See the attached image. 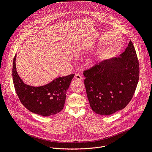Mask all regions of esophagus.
<instances>
[{
    "mask_svg": "<svg viewBox=\"0 0 152 152\" xmlns=\"http://www.w3.org/2000/svg\"><path fill=\"white\" fill-rule=\"evenodd\" d=\"M75 79L77 80H82L83 77L79 74H76L75 76Z\"/></svg>",
    "mask_w": 152,
    "mask_h": 152,
    "instance_id": "obj_1",
    "label": "esophagus"
}]
</instances>
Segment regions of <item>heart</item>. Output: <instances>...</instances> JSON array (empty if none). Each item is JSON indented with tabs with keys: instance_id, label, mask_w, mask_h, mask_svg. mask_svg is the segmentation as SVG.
Segmentation results:
<instances>
[{
	"instance_id": "obj_1",
	"label": "heart",
	"mask_w": 152,
	"mask_h": 152,
	"mask_svg": "<svg viewBox=\"0 0 152 152\" xmlns=\"http://www.w3.org/2000/svg\"><path fill=\"white\" fill-rule=\"evenodd\" d=\"M98 62V59H90L88 61V64L90 66H94L95 64H96Z\"/></svg>"
}]
</instances>
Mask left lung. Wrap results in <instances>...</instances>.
<instances>
[{"mask_svg":"<svg viewBox=\"0 0 152 152\" xmlns=\"http://www.w3.org/2000/svg\"><path fill=\"white\" fill-rule=\"evenodd\" d=\"M139 75L138 59L131 41L118 57L85 70L84 84L92 110L109 115L123 110L132 99Z\"/></svg>","mask_w":152,"mask_h":152,"instance_id":"obj_1","label":"left lung"}]
</instances>
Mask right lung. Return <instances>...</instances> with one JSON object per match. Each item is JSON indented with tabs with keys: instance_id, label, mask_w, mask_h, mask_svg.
<instances>
[{
	"instance_id": "obj_1",
	"label": "right lung",
	"mask_w": 152,
	"mask_h": 152,
	"mask_svg": "<svg viewBox=\"0 0 152 152\" xmlns=\"http://www.w3.org/2000/svg\"><path fill=\"white\" fill-rule=\"evenodd\" d=\"M16 55L12 64V79L16 93L24 106L31 112L42 116L55 115L63 109L66 93L75 75L59 77L43 86L25 84L16 70Z\"/></svg>"
}]
</instances>
